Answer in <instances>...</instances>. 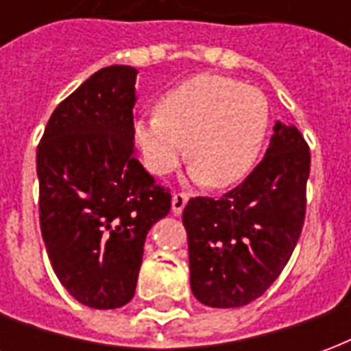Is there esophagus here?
Returning <instances> with one entry per match:
<instances>
[{
    "label": "esophagus",
    "instance_id": "34e87169",
    "mask_svg": "<svg viewBox=\"0 0 351 351\" xmlns=\"http://www.w3.org/2000/svg\"><path fill=\"white\" fill-rule=\"evenodd\" d=\"M188 193H182V191H178V193H173V213L180 214L184 210V206L188 203Z\"/></svg>",
    "mask_w": 351,
    "mask_h": 351
}]
</instances>
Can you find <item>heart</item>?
I'll return each instance as SVG.
<instances>
[{
	"label": "heart",
	"instance_id": "b5f03b06",
	"mask_svg": "<svg viewBox=\"0 0 351 351\" xmlns=\"http://www.w3.org/2000/svg\"><path fill=\"white\" fill-rule=\"evenodd\" d=\"M271 125L269 101L258 88L220 75H197L160 97L156 114L133 125L146 169L173 173L188 145L190 176L213 190L250 175Z\"/></svg>",
	"mask_w": 351,
	"mask_h": 351
}]
</instances>
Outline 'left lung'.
I'll return each mask as SVG.
<instances>
[{
  "instance_id": "obj_1",
  "label": "left lung",
  "mask_w": 351,
  "mask_h": 351,
  "mask_svg": "<svg viewBox=\"0 0 351 351\" xmlns=\"http://www.w3.org/2000/svg\"><path fill=\"white\" fill-rule=\"evenodd\" d=\"M310 150L295 125L274 123L265 158L221 197L184 206L190 286L213 308H237L271 287L291 258L306 213Z\"/></svg>"
}]
</instances>
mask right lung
Instances as JSON below:
<instances>
[{"label":"right lung","mask_w":351,"mask_h":351,"mask_svg":"<svg viewBox=\"0 0 351 351\" xmlns=\"http://www.w3.org/2000/svg\"><path fill=\"white\" fill-rule=\"evenodd\" d=\"M135 79L130 65L93 73L37 146L43 241L62 286L90 308L133 299L146 233L171 208V191L133 154Z\"/></svg>","instance_id":"add662e5"}]
</instances>
